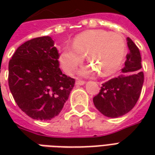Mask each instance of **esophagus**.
Segmentation results:
<instances>
[{
	"label": "esophagus",
	"mask_w": 155,
	"mask_h": 155,
	"mask_svg": "<svg viewBox=\"0 0 155 155\" xmlns=\"http://www.w3.org/2000/svg\"><path fill=\"white\" fill-rule=\"evenodd\" d=\"M84 84H85L84 81H80V80H78V81H76V82H75V84H76V85H84Z\"/></svg>",
	"instance_id": "1"
}]
</instances>
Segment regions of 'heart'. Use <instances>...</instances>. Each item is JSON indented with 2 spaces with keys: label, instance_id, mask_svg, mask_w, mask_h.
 I'll return each instance as SVG.
<instances>
[{
  "label": "heart",
  "instance_id": "heart-1",
  "mask_svg": "<svg viewBox=\"0 0 155 155\" xmlns=\"http://www.w3.org/2000/svg\"><path fill=\"white\" fill-rule=\"evenodd\" d=\"M125 51V41L119 33L104 30H89L76 35L73 45L62 48L59 61L64 72L70 74L87 55L88 61L100 72L101 76H109L120 69ZM94 68H83L80 74H92L95 71Z\"/></svg>",
  "mask_w": 155,
  "mask_h": 155
}]
</instances>
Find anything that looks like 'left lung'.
I'll list each match as a JSON object with an SVG mask.
<instances>
[{"mask_svg": "<svg viewBox=\"0 0 155 155\" xmlns=\"http://www.w3.org/2000/svg\"><path fill=\"white\" fill-rule=\"evenodd\" d=\"M127 44L130 52L121 70L122 74L104 83L100 93L93 98L95 108L109 118H118L130 112L139 100L143 86L140 50L130 37Z\"/></svg>", "mask_w": 155, "mask_h": 155, "instance_id": "8db88e82", "label": "left lung"}]
</instances>
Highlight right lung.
<instances>
[{
  "mask_svg": "<svg viewBox=\"0 0 155 155\" xmlns=\"http://www.w3.org/2000/svg\"><path fill=\"white\" fill-rule=\"evenodd\" d=\"M59 53L51 36L26 41L9 62L10 91L19 108L37 120H50L61 113L74 80L62 73Z\"/></svg>",
  "mask_w": 155,
  "mask_h": 155,
  "instance_id": "right-lung-1",
  "label": "right lung"
}]
</instances>
